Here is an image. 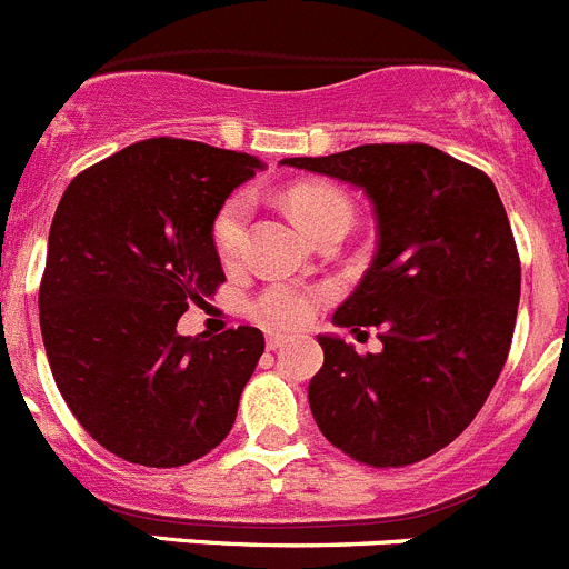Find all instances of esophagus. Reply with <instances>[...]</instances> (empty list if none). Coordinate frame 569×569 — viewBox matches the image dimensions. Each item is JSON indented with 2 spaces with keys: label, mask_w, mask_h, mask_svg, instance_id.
<instances>
[{
  "label": "esophagus",
  "mask_w": 569,
  "mask_h": 569,
  "mask_svg": "<svg viewBox=\"0 0 569 569\" xmlns=\"http://www.w3.org/2000/svg\"><path fill=\"white\" fill-rule=\"evenodd\" d=\"M288 343V338L284 336H268V349H281Z\"/></svg>",
  "instance_id": "obj_1"
}]
</instances>
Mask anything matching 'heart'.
<instances>
[{
	"mask_svg": "<svg viewBox=\"0 0 569 569\" xmlns=\"http://www.w3.org/2000/svg\"><path fill=\"white\" fill-rule=\"evenodd\" d=\"M288 208L307 233H316L321 226L332 220H349L352 208L349 202L338 194L330 186H296L288 191ZM248 213H250V197L233 194L220 206L217 217L211 222V239L213 248L220 253L222 262H233L242 253L244 231H248ZM319 293L299 288V284H270L259 293L257 310L259 319L270 327H281V330H296V327L307 325L312 316Z\"/></svg>",
	"mask_w": 569,
	"mask_h": 569,
	"instance_id": "b5f03b06",
	"label": "heart"
}]
</instances>
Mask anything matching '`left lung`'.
<instances>
[{
    "mask_svg": "<svg viewBox=\"0 0 569 569\" xmlns=\"http://www.w3.org/2000/svg\"><path fill=\"white\" fill-rule=\"evenodd\" d=\"M281 166L361 189L378 222L372 268L332 316L380 327L358 356L319 336L307 400L321 435L375 468L420 462L460 437L508 358L522 268L491 177L426 143H369Z\"/></svg>",
    "mask_w": 569,
    "mask_h": 569,
    "instance_id": "1",
    "label": "left lung"
}]
</instances>
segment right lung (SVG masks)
Segmentation results:
<instances>
[{"mask_svg":"<svg viewBox=\"0 0 569 569\" xmlns=\"http://www.w3.org/2000/svg\"><path fill=\"white\" fill-rule=\"evenodd\" d=\"M262 160L152 138L90 166L56 208L39 321L56 387L92 440L177 468L220 446L264 352L257 327L180 336L226 281L211 222Z\"/></svg>","mask_w":569,"mask_h":569,"instance_id":"add662e5","label":"right lung"}]
</instances>
